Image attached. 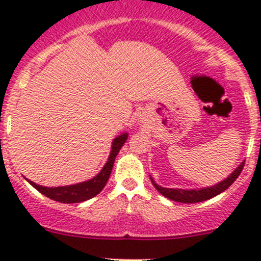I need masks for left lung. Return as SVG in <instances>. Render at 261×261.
Wrapping results in <instances>:
<instances>
[{
	"label": "left lung",
	"mask_w": 261,
	"mask_h": 261,
	"mask_svg": "<svg viewBox=\"0 0 261 261\" xmlns=\"http://www.w3.org/2000/svg\"><path fill=\"white\" fill-rule=\"evenodd\" d=\"M244 163H241L231 174L227 177H225L224 180L219 181V182L214 184V185L205 186V188H194V189H182V188H164V186L158 185V184L153 181L152 177L151 182L155 186L156 190L164 195L167 199L174 200L177 202H185V204H194V202H200L204 201V200H209L211 197L219 195L223 191L226 190L235 180L238 179V176L240 175L241 170H243Z\"/></svg>",
	"instance_id": "obj_1"
}]
</instances>
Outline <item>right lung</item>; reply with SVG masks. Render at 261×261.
Returning a JSON list of instances; mask_svg holds the SVG:
<instances>
[{
  "instance_id": "obj_1",
  "label": "right lung",
  "mask_w": 261,
  "mask_h": 261,
  "mask_svg": "<svg viewBox=\"0 0 261 261\" xmlns=\"http://www.w3.org/2000/svg\"><path fill=\"white\" fill-rule=\"evenodd\" d=\"M127 133H122L121 135L116 136L114 139L111 145V152H110L108 161H106V164L101 169V171L96 176L92 177V179L84 181V182L75 184V185L57 186V188H47V186L37 185V184L32 182L30 180L27 181L37 191H40L42 195L50 197V199L55 200V201L64 202V204H75V202L86 201V200L97 195L105 188L110 175H111L112 167H114L115 158H116V155L119 153L122 145L127 140Z\"/></svg>"
}]
</instances>
